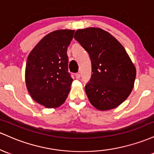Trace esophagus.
<instances>
[{"label": "esophagus", "instance_id": "obj_1", "mask_svg": "<svg viewBox=\"0 0 154 154\" xmlns=\"http://www.w3.org/2000/svg\"><path fill=\"white\" fill-rule=\"evenodd\" d=\"M75 79H80V77H81L80 73H79V72H77V73L75 74Z\"/></svg>", "mask_w": 154, "mask_h": 154}]
</instances>
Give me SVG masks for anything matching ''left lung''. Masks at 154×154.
Segmentation results:
<instances>
[{
    "mask_svg": "<svg viewBox=\"0 0 154 154\" xmlns=\"http://www.w3.org/2000/svg\"><path fill=\"white\" fill-rule=\"evenodd\" d=\"M75 38L89 53L91 76L85 91L100 110L116 108L134 86L136 69L124 46L109 32L97 27L78 30Z\"/></svg>",
    "mask_w": 154,
    "mask_h": 154,
    "instance_id": "left-lung-1",
    "label": "left lung"
}]
</instances>
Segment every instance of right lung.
Here are the masks:
<instances>
[{
  "instance_id": "1",
  "label": "right lung",
  "mask_w": 154,
  "mask_h": 154,
  "mask_svg": "<svg viewBox=\"0 0 154 154\" xmlns=\"http://www.w3.org/2000/svg\"><path fill=\"white\" fill-rule=\"evenodd\" d=\"M75 30H60L43 38L30 51L25 68V82L31 97L46 108L63 104L72 79L68 72V46Z\"/></svg>"
}]
</instances>
